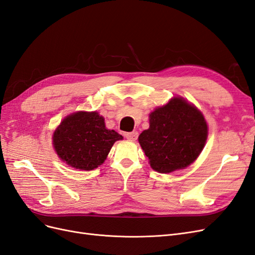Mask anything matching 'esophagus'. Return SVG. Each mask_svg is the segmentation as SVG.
I'll use <instances>...</instances> for the list:
<instances>
[{
	"label": "esophagus",
	"mask_w": 255,
	"mask_h": 255,
	"mask_svg": "<svg viewBox=\"0 0 255 255\" xmlns=\"http://www.w3.org/2000/svg\"><path fill=\"white\" fill-rule=\"evenodd\" d=\"M138 136V133L136 132V131H132V132H128L126 133V138L129 139V141H136V138Z\"/></svg>",
	"instance_id": "obj_1"
}]
</instances>
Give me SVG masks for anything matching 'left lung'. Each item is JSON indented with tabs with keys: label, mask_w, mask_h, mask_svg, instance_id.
Listing matches in <instances>:
<instances>
[{
	"label": "left lung",
	"mask_w": 255,
	"mask_h": 255,
	"mask_svg": "<svg viewBox=\"0 0 255 255\" xmlns=\"http://www.w3.org/2000/svg\"><path fill=\"white\" fill-rule=\"evenodd\" d=\"M208 137L202 113L182 97H174L149 114V128L138 136L152 169L169 174L198 158Z\"/></svg>",
	"instance_id": "8db88e82"
}]
</instances>
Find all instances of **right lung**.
<instances>
[{
  "label": "right lung",
  "mask_w": 255,
  "mask_h": 255,
  "mask_svg": "<svg viewBox=\"0 0 255 255\" xmlns=\"http://www.w3.org/2000/svg\"><path fill=\"white\" fill-rule=\"evenodd\" d=\"M123 136L107 129L105 120L96 111H78L60 123L53 135L58 157L80 170H92L105 162L113 144Z\"/></svg>",
  "instance_id": "1"
}]
</instances>
